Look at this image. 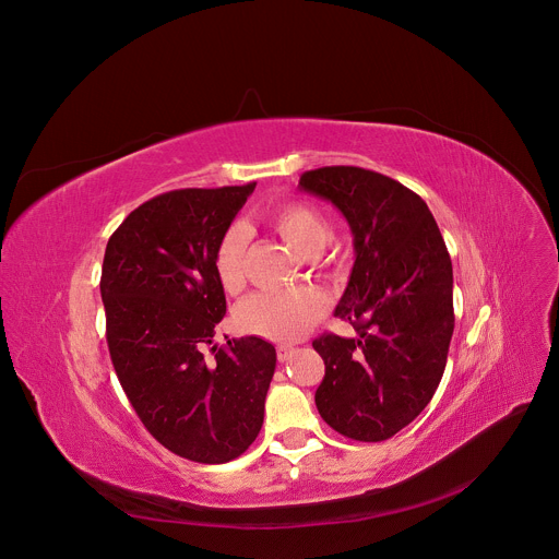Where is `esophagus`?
I'll list each match as a JSON object with an SVG mask.
<instances>
[{
    "instance_id": "obj_1",
    "label": "esophagus",
    "mask_w": 559,
    "mask_h": 559,
    "mask_svg": "<svg viewBox=\"0 0 559 559\" xmlns=\"http://www.w3.org/2000/svg\"><path fill=\"white\" fill-rule=\"evenodd\" d=\"M292 353H294V346H292V344H278V346H276V357H278V361H287V359L292 357Z\"/></svg>"
}]
</instances>
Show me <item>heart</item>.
I'll return each mask as SVG.
<instances>
[{
    "instance_id": "heart-1",
    "label": "heart",
    "mask_w": 559,
    "mask_h": 559,
    "mask_svg": "<svg viewBox=\"0 0 559 559\" xmlns=\"http://www.w3.org/2000/svg\"><path fill=\"white\" fill-rule=\"evenodd\" d=\"M265 224L300 257L316 261V254L331 237V224L316 206L287 200L263 213ZM248 233L233 224L215 250V274L226 292H237L246 278ZM324 313V300L311 289H274L248 296L237 309V324L267 340H298Z\"/></svg>"
}]
</instances>
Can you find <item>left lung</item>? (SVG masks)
I'll use <instances>...</instances> for the list:
<instances>
[{
    "label": "left lung",
    "instance_id": "obj_1",
    "mask_svg": "<svg viewBox=\"0 0 559 559\" xmlns=\"http://www.w3.org/2000/svg\"><path fill=\"white\" fill-rule=\"evenodd\" d=\"M353 233L355 263L335 316L357 337L322 333L320 417L353 441H386L430 404L454 331L452 261L428 204L397 179L359 166L300 175Z\"/></svg>",
    "mask_w": 559,
    "mask_h": 559
}]
</instances>
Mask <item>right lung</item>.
Segmentation results:
<instances>
[{
  "instance_id": "add662e5",
  "label": "right lung",
  "mask_w": 559,
  "mask_h": 559,
  "mask_svg": "<svg viewBox=\"0 0 559 559\" xmlns=\"http://www.w3.org/2000/svg\"><path fill=\"white\" fill-rule=\"evenodd\" d=\"M254 186L162 193L129 213L103 261L107 346L127 400L166 450L209 465L252 445L276 368V348L257 335L213 344L226 316L215 250Z\"/></svg>"
}]
</instances>
